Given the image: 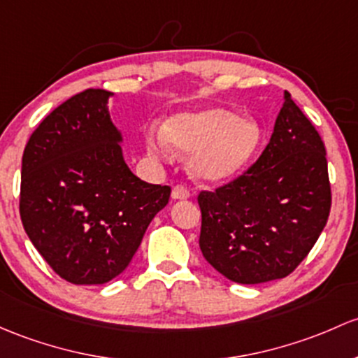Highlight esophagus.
I'll list each match as a JSON object with an SVG mask.
<instances>
[{
    "label": "esophagus",
    "instance_id": "obj_1",
    "mask_svg": "<svg viewBox=\"0 0 358 358\" xmlns=\"http://www.w3.org/2000/svg\"><path fill=\"white\" fill-rule=\"evenodd\" d=\"M190 197V192L182 185H176L175 189L171 190V199L173 201H185V199Z\"/></svg>",
    "mask_w": 358,
    "mask_h": 358
}]
</instances>
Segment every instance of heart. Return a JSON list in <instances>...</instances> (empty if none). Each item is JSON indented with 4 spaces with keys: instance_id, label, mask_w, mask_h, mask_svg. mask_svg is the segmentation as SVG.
<instances>
[{
    "instance_id": "1",
    "label": "heart",
    "mask_w": 358,
    "mask_h": 358,
    "mask_svg": "<svg viewBox=\"0 0 358 358\" xmlns=\"http://www.w3.org/2000/svg\"><path fill=\"white\" fill-rule=\"evenodd\" d=\"M262 129L257 120L238 118L229 108H208L194 113H178L164 123L163 130L145 137L152 156L168 159L173 149L192 154L190 171L206 183L235 178L257 154Z\"/></svg>"
}]
</instances>
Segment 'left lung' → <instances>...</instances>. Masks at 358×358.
Listing matches in <instances>:
<instances>
[{
	"instance_id": "8db88e82",
	"label": "left lung",
	"mask_w": 358,
	"mask_h": 358,
	"mask_svg": "<svg viewBox=\"0 0 358 358\" xmlns=\"http://www.w3.org/2000/svg\"><path fill=\"white\" fill-rule=\"evenodd\" d=\"M197 201L202 255L228 280H281L307 257L328 223L331 187L321 135L289 92L261 157Z\"/></svg>"
}]
</instances>
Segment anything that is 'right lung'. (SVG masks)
Instances as JSON below:
<instances>
[{
	"mask_svg": "<svg viewBox=\"0 0 358 358\" xmlns=\"http://www.w3.org/2000/svg\"><path fill=\"white\" fill-rule=\"evenodd\" d=\"M111 96L87 89L59 104L22 157V224L52 271L73 285H103L123 273L171 194L127 166Z\"/></svg>",
	"mask_w": 358,
	"mask_h": 358,
	"instance_id": "right-lung-1",
	"label": "right lung"
}]
</instances>
